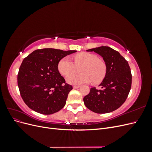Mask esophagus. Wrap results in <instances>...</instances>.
<instances>
[{"mask_svg": "<svg viewBox=\"0 0 152 152\" xmlns=\"http://www.w3.org/2000/svg\"><path fill=\"white\" fill-rule=\"evenodd\" d=\"M80 87V86H73V89H78Z\"/></svg>", "mask_w": 152, "mask_h": 152, "instance_id": "esophagus-1", "label": "esophagus"}]
</instances>
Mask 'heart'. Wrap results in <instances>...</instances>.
Segmentation results:
<instances>
[{
  "instance_id": "1",
  "label": "heart",
  "mask_w": 152,
  "mask_h": 152,
  "mask_svg": "<svg viewBox=\"0 0 152 152\" xmlns=\"http://www.w3.org/2000/svg\"><path fill=\"white\" fill-rule=\"evenodd\" d=\"M75 63L69 56L62 58L58 63V68L59 73L64 76L75 72L77 66L80 67L83 73L80 75H73L67 77L66 80L72 84H80L92 81L94 84L101 83L107 75V66L106 63L99 59L96 54L82 53L75 55Z\"/></svg>"
}]
</instances>
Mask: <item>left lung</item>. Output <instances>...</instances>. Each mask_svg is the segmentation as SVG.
<instances>
[{"label":"left lung","instance_id":"1","mask_svg":"<svg viewBox=\"0 0 152 152\" xmlns=\"http://www.w3.org/2000/svg\"><path fill=\"white\" fill-rule=\"evenodd\" d=\"M103 58L107 73L99 85L102 89L92 87L84 98L86 107L93 112L107 113L118 108L125 102L131 90L132 75L127 61L117 50L107 46L90 49Z\"/></svg>","mask_w":152,"mask_h":152}]
</instances>
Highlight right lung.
<instances>
[{"label": "right lung", "instance_id": "right-lung-1", "mask_svg": "<svg viewBox=\"0 0 152 152\" xmlns=\"http://www.w3.org/2000/svg\"><path fill=\"white\" fill-rule=\"evenodd\" d=\"M77 50L45 48L37 49L24 58L18 74L23 100L34 111L44 115L58 112L66 104L73 89L59 73V61Z\"/></svg>", "mask_w": 152, "mask_h": 152}]
</instances>
